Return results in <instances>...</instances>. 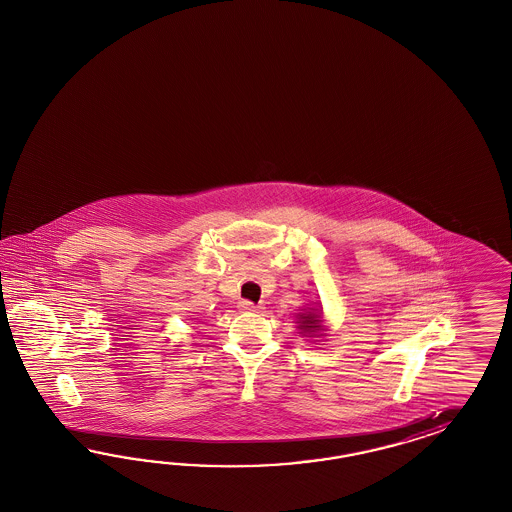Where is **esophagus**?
<instances>
[{
    "label": "esophagus",
    "mask_w": 512,
    "mask_h": 512,
    "mask_svg": "<svg viewBox=\"0 0 512 512\" xmlns=\"http://www.w3.org/2000/svg\"><path fill=\"white\" fill-rule=\"evenodd\" d=\"M240 310L261 311L263 308H261V306H257V304H253V302H249V300H242V302H240Z\"/></svg>",
    "instance_id": "esophagus-1"
}]
</instances>
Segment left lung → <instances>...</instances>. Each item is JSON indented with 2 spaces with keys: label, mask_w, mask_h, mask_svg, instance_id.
<instances>
[{
  "label": "left lung",
  "mask_w": 512,
  "mask_h": 512,
  "mask_svg": "<svg viewBox=\"0 0 512 512\" xmlns=\"http://www.w3.org/2000/svg\"><path fill=\"white\" fill-rule=\"evenodd\" d=\"M321 311L323 310H313V308H311L310 311L298 313V328H300V334L313 338V336H317V334L323 330V326H321Z\"/></svg>",
  "instance_id": "1"
}]
</instances>
